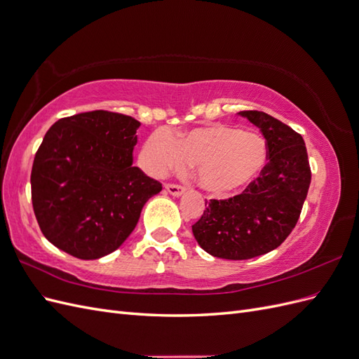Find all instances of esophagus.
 <instances>
[{
    "instance_id": "obj_1",
    "label": "esophagus",
    "mask_w": 359,
    "mask_h": 359,
    "mask_svg": "<svg viewBox=\"0 0 359 359\" xmlns=\"http://www.w3.org/2000/svg\"><path fill=\"white\" fill-rule=\"evenodd\" d=\"M165 189H166V191H169L172 194V196H175V198L181 196L184 190H186L184 187L178 186V184H165Z\"/></svg>"
}]
</instances>
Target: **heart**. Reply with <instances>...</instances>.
Instances as JSON below:
<instances>
[{
	"instance_id": "b5f03b06",
	"label": "heart",
	"mask_w": 359,
	"mask_h": 359,
	"mask_svg": "<svg viewBox=\"0 0 359 359\" xmlns=\"http://www.w3.org/2000/svg\"><path fill=\"white\" fill-rule=\"evenodd\" d=\"M147 169L156 177L196 165L199 186L227 196L253 182L266 166L265 139L227 124L191 128L173 139L165 130L149 135L142 149Z\"/></svg>"
}]
</instances>
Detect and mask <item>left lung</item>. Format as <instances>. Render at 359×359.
I'll return each mask as SVG.
<instances>
[{
    "label": "left lung",
    "instance_id": "left-lung-1",
    "mask_svg": "<svg viewBox=\"0 0 359 359\" xmlns=\"http://www.w3.org/2000/svg\"><path fill=\"white\" fill-rule=\"evenodd\" d=\"M262 132L268 163L233 198L205 202L191 226L198 244L214 257L244 260L269 253L295 227L311 181L307 148L295 130L259 111L238 112Z\"/></svg>",
    "mask_w": 359,
    "mask_h": 359
}]
</instances>
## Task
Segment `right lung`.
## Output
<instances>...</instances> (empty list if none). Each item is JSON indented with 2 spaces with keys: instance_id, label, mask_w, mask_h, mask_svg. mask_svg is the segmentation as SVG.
Returning a JSON list of instances; mask_svg holds the SVG:
<instances>
[{
  "instance_id": "1",
  "label": "right lung",
  "mask_w": 359,
  "mask_h": 359,
  "mask_svg": "<svg viewBox=\"0 0 359 359\" xmlns=\"http://www.w3.org/2000/svg\"><path fill=\"white\" fill-rule=\"evenodd\" d=\"M137 119L93 111L61 118L43 137L31 199L46 240L78 259L109 255L136 227L161 184L133 166Z\"/></svg>"
}]
</instances>
